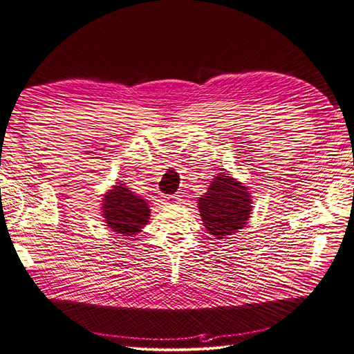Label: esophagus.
Instances as JSON below:
<instances>
[{
    "label": "esophagus",
    "instance_id": "obj_1",
    "mask_svg": "<svg viewBox=\"0 0 354 354\" xmlns=\"http://www.w3.org/2000/svg\"><path fill=\"white\" fill-rule=\"evenodd\" d=\"M164 201L168 202V203H178L180 202V195H168V196H165Z\"/></svg>",
    "mask_w": 354,
    "mask_h": 354
}]
</instances>
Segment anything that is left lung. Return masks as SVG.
I'll use <instances>...</instances> for the list:
<instances>
[{
  "instance_id": "obj_1",
  "label": "left lung",
  "mask_w": 354,
  "mask_h": 354,
  "mask_svg": "<svg viewBox=\"0 0 354 354\" xmlns=\"http://www.w3.org/2000/svg\"><path fill=\"white\" fill-rule=\"evenodd\" d=\"M198 203L203 226L217 239L242 229L251 214L248 189L223 173L212 181Z\"/></svg>"
}]
</instances>
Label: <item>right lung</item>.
<instances>
[{
  "instance_id": "obj_1",
  "label": "right lung",
  "mask_w": 354,
  "mask_h": 354,
  "mask_svg": "<svg viewBox=\"0 0 354 354\" xmlns=\"http://www.w3.org/2000/svg\"><path fill=\"white\" fill-rule=\"evenodd\" d=\"M103 212L108 226L122 236H133L140 232L151 216L147 202L122 185L115 186L104 196Z\"/></svg>"
}]
</instances>
